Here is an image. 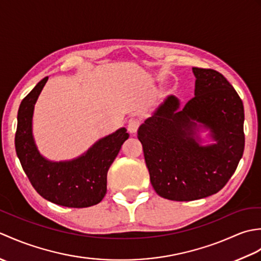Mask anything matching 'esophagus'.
Returning a JSON list of instances; mask_svg holds the SVG:
<instances>
[{"label": "esophagus", "instance_id": "1", "mask_svg": "<svg viewBox=\"0 0 261 261\" xmlns=\"http://www.w3.org/2000/svg\"><path fill=\"white\" fill-rule=\"evenodd\" d=\"M139 126H140V121L137 118H131L129 120V123H127V131L134 135L138 131V129H139Z\"/></svg>", "mask_w": 261, "mask_h": 261}]
</instances>
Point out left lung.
Returning <instances> with one entry per match:
<instances>
[{
    "mask_svg": "<svg viewBox=\"0 0 261 261\" xmlns=\"http://www.w3.org/2000/svg\"><path fill=\"white\" fill-rule=\"evenodd\" d=\"M193 73L195 96L182 109L168 96L138 130L153 190L171 201H194L222 190L245 150L239 94L219 71L194 67ZM194 120L211 129L215 145H198Z\"/></svg>",
    "mask_w": 261,
    "mask_h": 261,
    "instance_id": "obj_1",
    "label": "left lung"
}]
</instances>
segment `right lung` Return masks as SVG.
I'll return each instance as SVG.
<instances>
[{
	"mask_svg": "<svg viewBox=\"0 0 261 261\" xmlns=\"http://www.w3.org/2000/svg\"><path fill=\"white\" fill-rule=\"evenodd\" d=\"M48 81L45 77L22 99L15 132V151L39 195L66 207H88L99 203L107 194L110 166L129 138L125 127L97 141L84 156L71 162L51 163L38 152L32 138L33 107Z\"/></svg>",
	"mask_w": 261,
	"mask_h": 261,
	"instance_id": "1",
	"label": "right lung"
}]
</instances>
